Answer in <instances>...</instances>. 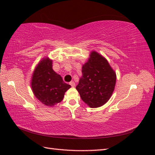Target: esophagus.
I'll use <instances>...</instances> for the list:
<instances>
[{
	"label": "esophagus",
	"mask_w": 155,
	"mask_h": 155,
	"mask_svg": "<svg viewBox=\"0 0 155 155\" xmlns=\"http://www.w3.org/2000/svg\"><path fill=\"white\" fill-rule=\"evenodd\" d=\"M69 84H70V85H71V86L72 87H74L75 86V83H74V81L70 82V83H69Z\"/></svg>",
	"instance_id": "esophagus-1"
}]
</instances>
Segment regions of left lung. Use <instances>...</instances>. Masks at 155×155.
<instances>
[{
	"label": "left lung",
	"instance_id": "left-lung-1",
	"mask_svg": "<svg viewBox=\"0 0 155 155\" xmlns=\"http://www.w3.org/2000/svg\"><path fill=\"white\" fill-rule=\"evenodd\" d=\"M82 76L76 88L81 99L91 108L103 106L110 99L117 76L107 60L96 51L91 52L82 67Z\"/></svg>",
	"mask_w": 155,
	"mask_h": 155
}]
</instances>
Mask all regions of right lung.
<instances>
[{
    "mask_svg": "<svg viewBox=\"0 0 155 155\" xmlns=\"http://www.w3.org/2000/svg\"><path fill=\"white\" fill-rule=\"evenodd\" d=\"M52 67V60L48 57L42 58L35 68L31 79L35 96L48 107L61 102L65 92L71 87L64 83L61 75L56 73Z\"/></svg>",
    "mask_w": 155,
    "mask_h": 155,
    "instance_id": "right-lung-1",
    "label": "right lung"
}]
</instances>
